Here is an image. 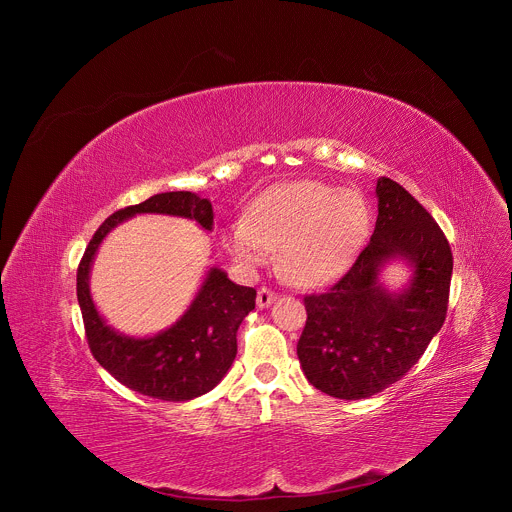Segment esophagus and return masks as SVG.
<instances>
[{"mask_svg": "<svg viewBox=\"0 0 512 512\" xmlns=\"http://www.w3.org/2000/svg\"><path fill=\"white\" fill-rule=\"evenodd\" d=\"M275 298H277L275 291L263 285V287L257 291V306H259V308H267L269 304L275 302Z\"/></svg>", "mask_w": 512, "mask_h": 512, "instance_id": "obj_1", "label": "esophagus"}]
</instances>
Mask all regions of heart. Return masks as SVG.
I'll list each match as a JSON object with an SVG mask.
<instances>
[{
    "instance_id": "b5f03b06",
    "label": "heart",
    "mask_w": 512,
    "mask_h": 512,
    "mask_svg": "<svg viewBox=\"0 0 512 512\" xmlns=\"http://www.w3.org/2000/svg\"><path fill=\"white\" fill-rule=\"evenodd\" d=\"M369 229V208L354 190L298 180L259 196L247 221L231 227L229 245L247 265H261L279 249V271L296 285H322L354 261Z\"/></svg>"
}]
</instances>
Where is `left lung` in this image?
Here are the masks:
<instances>
[{
  "label": "left lung",
  "mask_w": 512,
  "mask_h": 512,
  "mask_svg": "<svg viewBox=\"0 0 512 512\" xmlns=\"http://www.w3.org/2000/svg\"><path fill=\"white\" fill-rule=\"evenodd\" d=\"M379 216L352 267L322 294L304 296L298 358L308 381L338 399H367L403 379L440 332L454 257L431 214L395 180L377 182ZM405 256L414 281L399 297L376 285L378 267Z\"/></svg>",
  "instance_id": "obj_1"
}]
</instances>
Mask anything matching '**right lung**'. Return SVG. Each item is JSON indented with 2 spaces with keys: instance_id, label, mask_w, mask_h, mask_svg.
Segmentation results:
<instances>
[{
  "instance_id": "add662e5",
  "label": "right lung",
  "mask_w": 512,
  "mask_h": 512,
  "mask_svg": "<svg viewBox=\"0 0 512 512\" xmlns=\"http://www.w3.org/2000/svg\"><path fill=\"white\" fill-rule=\"evenodd\" d=\"M160 212L194 218L212 229V206L192 192H162L113 212L95 231L77 269V298L85 336L95 360L121 385L162 401H188L214 389L237 356V330L255 308L257 291L233 283L221 269H210L190 310L166 332L127 338L111 330L89 294V269L103 237L125 218Z\"/></svg>"
}]
</instances>
